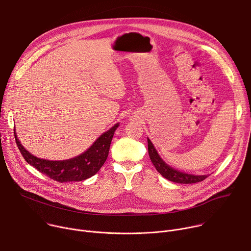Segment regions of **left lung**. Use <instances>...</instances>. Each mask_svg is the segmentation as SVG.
Returning a JSON list of instances; mask_svg holds the SVG:
<instances>
[{
    "instance_id": "8db88e82",
    "label": "left lung",
    "mask_w": 251,
    "mask_h": 251,
    "mask_svg": "<svg viewBox=\"0 0 251 251\" xmlns=\"http://www.w3.org/2000/svg\"><path fill=\"white\" fill-rule=\"evenodd\" d=\"M148 152L151 159V162L155 166L156 170L164 176L167 180L178 183V184H195L203 181L205 177L208 176V175H202V176H196V175H190L186 174L180 171H176L167 165L159 156L157 150L155 149L154 145L152 144L151 140L148 138Z\"/></svg>"
}]
</instances>
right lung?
Masks as SVG:
<instances>
[{
	"instance_id": "add662e5",
	"label": "right lung",
	"mask_w": 251,
	"mask_h": 251,
	"mask_svg": "<svg viewBox=\"0 0 251 251\" xmlns=\"http://www.w3.org/2000/svg\"><path fill=\"white\" fill-rule=\"evenodd\" d=\"M119 124H115L108 131L103 133L81 155L63 161H49L31 155L21 144L14 130L16 143L24 159L38 171L59 183L80 182L94 176L108 157L109 148L115 130Z\"/></svg>"
}]
</instances>
